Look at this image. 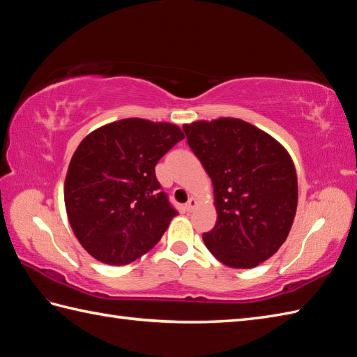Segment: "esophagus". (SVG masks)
Here are the masks:
<instances>
[{
	"instance_id": "esophagus-1",
	"label": "esophagus",
	"mask_w": 357,
	"mask_h": 357,
	"mask_svg": "<svg viewBox=\"0 0 357 357\" xmlns=\"http://www.w3.org/2000/svg\"><path fill=\"white\" fill-rule=\"evenodd\" d=\"M195 207H196V199H193V198H190L187 201V204L184 206V208L187 210V211H193L195 210Z\"/></svg>"
}]
</instances>
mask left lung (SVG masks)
Returning a JSON list of instances; mask_svg holds the SVG:
<instances>
[{"mask_svg": "<svg viewBox=\"0 0 357 357\" xmlns=\"http://www.w3.org/2000/svg\"><path fill=\"white\" fill-rule=\"evenodd\" d=\"M183 128L213 183L218 219L202 234L207 248L233 268L267 261L285 242L298 207L290 155L270 135L236 118Z\"/></svg>", "mask_w": 357, "mask_h": 357, "instance_id": "1", "label": "left lung"}]
</instances>
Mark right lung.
<instances>
[{"label":"right lung","mask_w":357,"mask_h":357,"mask_svg":"<svg viewBox=\"0 0 357 357\" xmlns=\"http://www.w3.org/2000/svg\"><path fill=\"white\" fill-rule=\"evenodd\" d=\"M181 139L178 126L127 118L81 141L64 201L75 236L95 259L130 264L162 238L178 211L161 190L155 165Z\"/></svg>","instance_id":"obj_1"}]
</instances>
